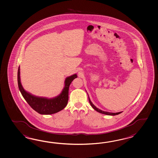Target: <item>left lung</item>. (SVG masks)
Here are the masks:
<instances>
[{"label":"left lung","instance_id":"8db88e82","mask_svg":"<svg viewBox=\"0 0 158 158\" xmlns=\"http://www.w3.org/2000/svg\"><path fill=\"white\" fill-rule=\"evenodd\" d=\"M88 98H89V103H90V104L91 105V106H92V108H93V109H94V110H96L97 112H99V113H102V114H107V115H112V116L117 115V114H118L122 113V112H118V113H110V112H105V111L101 110L100 109H99L98 108H96V107L94 105L93 103H92V102H91V101H90L89 96H88Z\"/></svg>","mask_w":158,"mask_h":158}]
</instances>
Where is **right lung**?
<instances>
[{
    "label": "right lung",
    "mask_w": 158,
    "mask_h": 158,
    "mask_svg": "<svg viewBox=\"0 0 158 158\" xmlns=\"http://www.w3.org/2000/svg\"><path fill=\"white\" fill-rule=\"evenodd\" d=\"M77 74L67 77L65 81V87L60 94L52 98L39 97L26 91L21 84L20 69L18 70V84L22 95L28 105L36 112L42 114H50L56 113L65 108L69 99V86L73 80L77 78Z\"/></svg>",
    "instance_id": "obj_1"
}]
</instances>
